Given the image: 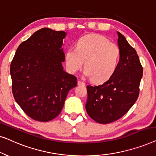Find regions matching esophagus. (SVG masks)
<instances>
[{"label": "esophagus", "instance_id": "obj_1", "mask_svg": "<svg viewBox=\"0 0 156 156\" xmlns=\"http://www.w3.org/2000/svg\"><path fill=\"white\" fill-rule=\"evenodd\" d=\"M77 84L79 85V86H84V85H85V83H84L83 82H82V81H78Z\"/></svg>", "mask_w": 156, "mask_h": 156}]
</instances>
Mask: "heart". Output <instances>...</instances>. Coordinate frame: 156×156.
Returning <instances> with one entry per match:
<instances>
[{
	"label": "heart",
	"instance_id": "1",
	"mask_svg": "<svg viewBox=\"0 0 156 156\" xmlns=\"http://www.w3.org/2000/svg\"><path fill=\"white\" fill-rule=\"evenodd\" d=\"M120 50L116 44L98 34H89L77 40L76 49L65 55V63L71 73H75L84 62V74L94 82L109 79L118 66Z\"/></svg>",
	"mask_w": 156,
	"mask_h": 156
}]
</instances>
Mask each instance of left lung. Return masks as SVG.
<instances>
[{
	"label": "left lung",
	"mask_w": 156,
	"mask_h": 156,
	"mask_svg": "<svg viewBox=\"0 0 156 156\" xmlns=\"http://www.w3.org/2000/svg\"><path fill=\"white\" fill-rule=\"evenodd\" d=\"M120 61L116 71L101 85L87 87V114L96 122L106 124L126 114L139 94L143 67L135 49L117 32Z\"/></svg>",
	"instance_id": "1"
}]
</instances>
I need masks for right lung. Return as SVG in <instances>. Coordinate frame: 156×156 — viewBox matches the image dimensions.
Masks as SVG:
<instances>
[{
	"instance_id": "obj_1",
	"label": "right lung",
	"mask_w": 156,
	"mask_h": 156,
	"mask_svg": "<svg viewBox=\"0 0 156 156\" xmlns=\"http://www.w3.org/2000/svg\"><path fill=\"white\" fill-rule=\"evenodd\" d=\"M66 35L47 27L36 31L19 45L10 65L15 100L35 121L47 122L58 116L69 91L77 84L62 65Z\"/></svg>"
}]
</instances>
